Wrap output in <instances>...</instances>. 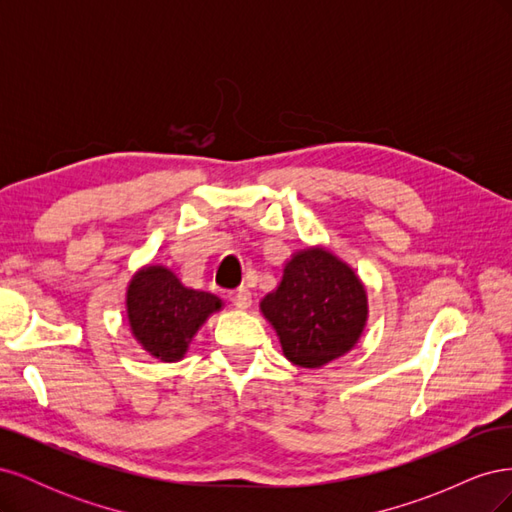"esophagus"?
Instances as JSON below:
<instances>
[{
	"label": "esophagus",
	"mask_w": 512,
	"mask_h": 512,
	"mask_svg": "<svg viewBox=\"0 0 512 512\" xmlns=\"http://www.w3.org/2000/svg\"><path fill=\"white\" fill-rule=\"evenodd\" d=\"M228 299L232 301V305H235V307H239V309H247V307L252 305V292L247 290L245 286H241V288H237V290L228 292Z\"/></svg>",
	"instance_id": "esophagus-1"
}]
</instances>
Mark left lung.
<instances>
[{"instance_id":"8db88e82","label":"left lung","mask_w":512,"mask_h":512,"mask_svg":"<svg viewBox=\"0 0 512 512\" xmlns=\"http://www.w3.org/2000/svg\"><path fill=\"white\" fill-rule=\"evenodd\" d=\"M286 359L320 369L346 356L367 327V290L356 271L324 245L290 254L282 280L260 301Z\"/></svg>"}]
</instances>
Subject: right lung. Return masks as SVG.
<instances>
[{"label":"right lung","instance_id":"1","mask_svg":"<svg viewBox=\"0 0 512 512\" xmlns=\"http://www.w3.org/2000/svg\"><path fill=\"white\" fill-rule=\"evenodd\" d=\"M222 309L220 297L188 288L166 265L141 267L126 288L130 333L138 346L162 363L181 361L198 329Z\"/></svg>","mask_w":512,"mask_h":512}]
</instances>
